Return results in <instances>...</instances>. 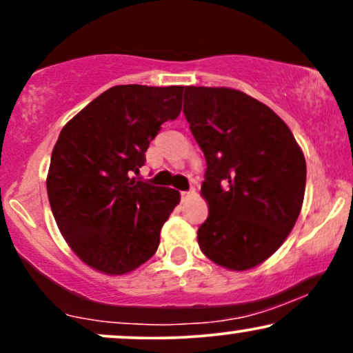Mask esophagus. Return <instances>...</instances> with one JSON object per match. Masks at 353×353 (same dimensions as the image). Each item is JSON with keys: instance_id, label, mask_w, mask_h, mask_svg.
Listing matches in <instances>:
<instances>
[{"instance_id": "1", "label": "esophagus", "mask_w": 353, "mask_h": 353, "mask_svg": "<svg viewBox=\"0 0 353 353\" xmlns=\"http://www.w3.org/2000/svg\"><path fill=\"white\" fill-rule=\"evenodd\" d=\"M194 190H181V197H182V201H185V199H189V197H192L194 196Z\"/></svg>"}]
</instances>
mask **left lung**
Masks as SVG:
<instances>
[{"label": "left lung", "instance_id": "1", "mask_svg": "<svg viewBox=\"0 0 353 353\" xmlns=\"http://www.w3.org/2000/svg\"><path fill=\"white\" fill-rule=\"evenodd\" d=\"M184 114L208 163L202 254L224 269H254L283 244L301 214V145L272 109L237 89L185 86Z\"/></svg>", "mask_w": 353, "mask_h": 353}]
</instances>
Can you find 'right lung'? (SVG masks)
I'll return each instance as SVG.
<instances>
[{"label": "right lung", "instance_id": "1", "mask_svg": "<svg viewBox=\"0 0 353 353\" xmlns=\"http://www.w3.org/2000/svg\"><path fill=\"white\" fill-rule=\"evenodd\" d=\"M182 86H114L61 129L46 177L52 216L84 264L123 275L156 254L179 190L137 181L149 143L182 109Z\"/></svg>", "mask_w": 353, "mask_h": 353}]
</instances>
